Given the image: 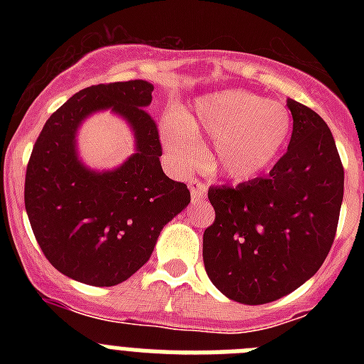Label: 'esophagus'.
Here are the masks:
<instances>
[{"instance_id": "obj_1", "label": "esophagus", "mask_w": 364, "mask_h": 364, "mask_svg": "<svg viewBox=\"0 0 364 364\" xmlns=\"http://www.w3.org/2000/svg\"><path fill=\"white\" fill-rule=\"evenodd\" d=\"M189 191H191L193 202H200L202 198L205 197V193H208V186L202 184V182H198V180H191Z\"/></svg>"}]
</instances>
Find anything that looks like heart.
<instances>
[{"label":"heart","instance_id":"b5f03b06","mask_svg":"<svg viewBox=\"0 0 364 364\" xmlns=\"http://www.w3.org/2000/svg\"><path fill=\"white\" fill-rule=\"evenodd\" d=\"M291 129V114L282 104L242 89H226L195 100L188 117L173 114L164 125L162 142L176 169H191L202 159L197 134L202 131L215 138L213 171L235 182H250L277 164Z\"/></svg>","mask_w":364,"mask_h":364}]
</instances>
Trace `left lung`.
<instances>
[{
  "label": "left lung",
  "mask_w": 364,
  "mask_h": 364,
  "mask_svg": "<svg viewBox=\"0 0 364 364\" xmlns=\"http://www.w3.org/2000/svg\"><path fill=\"white\" fill-rule=\"evenodd\" d=\"M286 105L294 133L269 175L208 191L215 222L204 231L205 273L240 304L277 301L314 277L339 222L345 171L332 131L306 105Z\"/></svg>",
  "instance_id": "obj_1"
}]
</instances>
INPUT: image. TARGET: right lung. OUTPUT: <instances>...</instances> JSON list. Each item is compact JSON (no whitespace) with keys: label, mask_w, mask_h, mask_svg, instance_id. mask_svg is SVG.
<instances>
[{"label":"right lung","mask_w":364,"mask_h":364,"mask_svg":"<svg viewBox=\"0 0 364 364\" xmlns=\"http://www.w3.org/2000/svg\"><path fill=\"white\" fill-rule=\"evenodd\" d=\"M146 80L82 89L45 122L25 176V210L41 252L69 279L91 286L127 281L149 260L167 222L191 202L188 186L162 171L159 129L146 111ZM130 125L135 153L98 172L77 154L75 136L95 112Z\"/></svg>","instance_id":"right-lung-1"}]
</instances>
